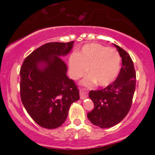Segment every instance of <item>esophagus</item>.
Returning a JSON list of instances; mask_svg holds the SVG:
<instances>
[{
  "mask_svg": "<svg viewBox=\"0 0 155 155\" xmlns=\"http://www.w3.org/2000/svg\"><path fill=\"white\" fill-rule=\"evenodd\" d=\"M79 95H80V98L82 99V100H84V99L87 98L88 96V94L87 92V91L85 90H84V89H81L79 91Z\"/></svg>",
  "mask_w": 155,
  "mask_h": 155,
  "instance_id": "34e87169",
  "label": "esophagus"
}]
</instances>
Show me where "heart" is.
<instances>
[{
	"instance_id": "obj_1",
	"label": "heart",
	"mask_w": 155,
	"mask_h": 155,
	"mask_svg": "<svg viewBox=\"0 0 155 155\" xmlns=\"http://www.w3.org/2000/svg\"><path fill=\"white\" fill-rule=\"evenodd\" d=\"M121 57L116 49H108L99 44H85L77 54L68 60L69 74L76 80L84 76L89 68L90 75L81 84L87 87L97 84L106 87L115 81L120 72Z\"/></svg>"
}]
</instances>
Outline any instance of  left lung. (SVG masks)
Masks as SVG:
<instances>
[{
    "mask_svg": "<svg viewBox=\"0 0 155 155\" xmlns=\"http://www.w3.org/2000/svg\"><path fill=\"white\" fill-rule=\"evenodd\" d=\"M114 45L122 58L120 74L106 88L92 90L89 93L95 107L87 114V117L94 125L101 128L113 127L127 116L136 88V72L132 59L127 51L116 44Z\"/></svg>",
    "mask_w": 155,
    "mask_h": 155,
    "instance_id": "obj_1",
    "label": "left lung"
}]
</instances>
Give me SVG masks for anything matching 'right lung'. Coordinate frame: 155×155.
Listing matches in <instances>:
<instances>
[{"label":"right lung","mask_w":155,"mask_h":155,"mask_svg":"<svg viewBox=\"0 0 155 155\" xmlns=\"http://www.w3.org/2000/svg\"><path fill=\"white\" fill-rule=\"evenodd\" d=\"M74 44H44L28 55L21 67L22 104L31 118L44 128L61 126L71 105L79 99V90L67 76V66L62 60L71 51Z\"/></svg>","instance_id":"right-lung-1"}]
</instances>
